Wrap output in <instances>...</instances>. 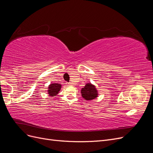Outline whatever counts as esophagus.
I'll return each mask as SVG.
<instances>
[{"label": "esophagus", "instance_id": "esophagus-1", "mask_svg": "<svg viewBox=\"0 0 153 153\" xmlns=\"http://www.w3.org/2000/svg\"><path fill=\"white\" fill-rule=\"evenodd\" d=\"M66 84L68 85H72L71 84V82H69V83H66Z\"/></svg>", "mask_w": 153, "mask_h": 153}]
</instances>
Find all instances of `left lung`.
Here are the masks:
<instances>
[{"mask_svg": "<svg viewBox=\"0 0 153 153\" xmlns=\"http://www.w3.org/2000/svg\"><path fill=\"white\" fill-rule=\"evenodd\" d=\"M81 94L82 98L87 101H91L96 99L98 96V91L96 89L94 85L91 83H87L81 89Z\"/></svg>", "mask_w": 153, "mask_h": 153, "instance_id": "left-lung-1", "label": "left lung"}]
</instances>
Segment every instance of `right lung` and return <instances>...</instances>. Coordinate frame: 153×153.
Wrapping results in <instances>:
<instances>
[{
	"mask_svg": "<svg viewBox=\"0 0 153 153\" xmlns=\"http://www.w3.org/2000/svg\"><path fill=\"white\" fill-rule=\"evenodd\" d=\"M62 85L57 83H53V84H50L48 85V94L50 96L53 97L58 94L60 90L61 89Z\"/></svg>",
	"mask_w": 153,
	"mask_h": 153,
	"instance_id": "1",
	"label": "right lung"
}]
</instances>
